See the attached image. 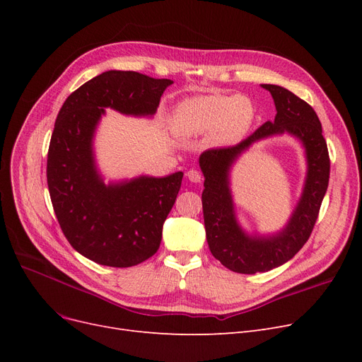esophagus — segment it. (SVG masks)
<instances>
[{
	"mask_svg": "<svg viewBox=\"0 0 362 362\" xmlns=\"http://www.w3.org/2000/svg\"><path fill=\"white\" fill-rule=\"evenodd\" d=\"M186 177L191 180V182H194V183H199L201 180H202V176H201V173L198 170H189L187 173H186Z\"/></svg>",
	"mask_w": 362,
	"mask_h": 362,
	"instance_id": "1",
	"label": "esophagus"
}]
</instances>
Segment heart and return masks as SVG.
Listing matches in <instances>:
<instances>
[{
	"label": "heart",
	"mask_w": 362,
	"mask_h": 362,
	"mask_svg": "<svg viewBox=\"0 0 362 362\" xmlns=\"http://www.w3.org/2000/svg\"><path fill=\"white\" fill-rule=\"evenodd\" d=\"M254 107L245 97L210 95L180 103L175 112V130L180 136H197L216 130V141L230 144L248 130Z\"/></svg>",
	"instance_id": "obj_1"
}]
</instances>
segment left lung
<instances>
[{"instance_id": "left-lung-1", "label": "left lung", "mask_w": 362, "mask_h": 362, "mask_svg": "<svg viewBox=\"0 0 362 362\" xmlns=\"http://www.w3.org/2000/svg\"><path fill=\"white\" fill-rule=\"evenodd\" d=\"M274 100L276 117L265 122L251 136L235 146L204 151L199 167L204 173L202 211L206 242L216 259L235 273L270 272L288 262L308 240L317 221L330 176V158L321 123L313 107L291 90L261 85ZM290 134L306 148L308 177L301 199L288 224L276 235L250 237L238 226L228 186L231 164L252 143L274 134Z\"/></svg>"}]
</instances>
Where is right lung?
Masks as SVG:
<instances>
[{"label": "right lung", "instance_id": "add662e5", "mask_svg": "<svg viewBox=\"0 0 362 362\" xmlns=\"http://www.w3.org/2000/svg\"><path fill=\"white\" fill-rule=\"evenodd\" d=\"M171 83L138 71L108 70L70 93L57 116L47 160L51 202L69 243L93 262L132 267L160 248L183 173L105 185L92 142L104 108L152 116Z\"/></svg>", "mask_w": 362, "mask_h": 362}]
</instances>
